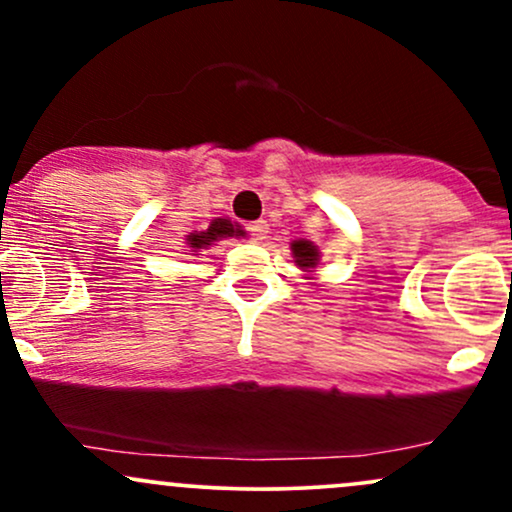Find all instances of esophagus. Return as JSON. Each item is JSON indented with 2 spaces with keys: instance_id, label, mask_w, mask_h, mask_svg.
<instances>
[{
  "instance_id": "obj_1",
  "label": "esophagus",
  "mask_w": 512,
  "mask_h": 512,
  "mask_svg": "<svg viewBox=\"0 0 512 512\" xmlns=\"http://www.w3.org/2000/svg\"><path fill=\"white\" fill-rule=\"evenodd\" d=\"M248 231H250L252 240H257V243H260V240L267 238V233H269V223H267V221H255V223H250Z\"/></svg>"
}]
</instances>
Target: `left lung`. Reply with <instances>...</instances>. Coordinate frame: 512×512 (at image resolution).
<instances>
[{
	"label": "left lung",
	"instance_id": "left-lung-1",
	"mask_svg": "<svg viewBox=\"0 0 512 512\" xmlns=\"http://www.w3.org/2000/svg\"><path fill=\"white\" fill-rule=\"evenodd\" d=\"M291 252L293 260H296V264L303 272H310V269H315L317 262H320V250H317V245L310 243V240H293Z\"/></svg>",
	"mask_w": 512,
	"mask_h": 512
}]
</instances>
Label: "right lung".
Instances as JSON below:
<instances>
[{"label": "right lung", "mask_w": 512, "mask_h": 512, "mask_svg": "<svg viewBox=\"0 0 512 512\" xmlns=\"http://www.w3.org/2000/svg\"><path fill=\"white\" fill-rule=\"evenodd\" d=\"M233 236H236V238L245 236V231L240 226H233V223L228 219H214L209 223L207 231H195V233H190V236H187V248H190L192 255H195V252L207 250L209 245L216 243V240L233 238Z\"/></svg>", "instance_id": "1"}]
</instances>
